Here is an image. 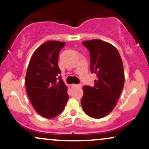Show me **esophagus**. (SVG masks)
I'll return each instance as SVG.
<instances>
[{
    "instance_id": "obj_1",
    "label": "esophagus",
    "mask_w": 149,
    "mask_h": 149,
    "mask_svg": "<svg viewBox=\"0 0 149 149\" xmlns=\"http://www.w3.org/2000/svg\"><path fill=\"white\" fill-rule=\"evenodd\" d=\"M72 86H73V87H81V84H72Z\"/></svg>"
}]
</instances>
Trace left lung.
Returning <instances> with one entry per match:
<instances>
[{
	"mask_svg": "<svg viewBox=\"0 0 149 149\" xmlns=\"http://www.w3.org/2000/svg\"><path fill=\"white\" fill-rule=\"evenodd\" d=\"M89 51L91 72L97 75L94 86H84L81 104L84 112L94 118L108 115L116 106L123 90V65L118 50L102 40L82 42Z\"/></svg>",
	"mask_w": 149,
	"mask_h": 149,
	"instance_id": "obj_1",
	"label": "left lung"
}]
</instances>
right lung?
I'll return each mask as SVG.
<instances>
[{"mask_svg":"<svg viewBox=\"0 0 149 149\" xmlns=\"http://www.w3.org/2000/svg\"><path fill=\"white\" fill-rule=\"evenodd\" d=\"M65 45L57 41L42 44L33 53L26 72L30 101L37 112L47 118L60 114L69 98L67 86L59 76L58 54Z\"/></svg>","mask_w":149,"mask_h":149,"instance_id":"1","label":"right lung"}]
</instances>
